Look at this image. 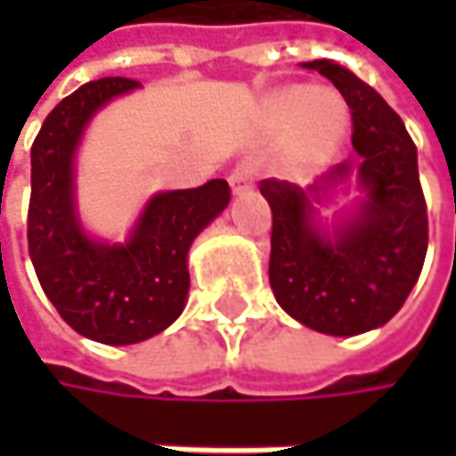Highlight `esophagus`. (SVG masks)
I'll return each mask as SVG.
<instances>
[{
    "instance_id": "esophagus-1",
    "label": "esophagus",
    "mask_w": 456,
    "mask_h": 456,
    "mask_svg": "<svg viewBox=\"0 0 456 456\" xmlns=\"http://www.w3.org/2000/svg\"><path fill=\"white\" fill-rule=\"evenodd\" d=\"M253 182H256V168H253L250 163H240V166H234L232 174H229V187H232L234 195L248 192V190L253 187Z\"/></svg>"
}]
</instances>
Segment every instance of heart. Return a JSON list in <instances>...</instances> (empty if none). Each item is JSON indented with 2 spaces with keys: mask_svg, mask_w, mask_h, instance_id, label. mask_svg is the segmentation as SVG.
<instances>
[{
  "mask_svg": "<svg viewBox=\"0 0 456 456\" xmlns=\"http://www.w3.org/2000/svg\"><path fill=\"white\" fill-rule=\"evenodd\" d=\"M272 113L282 126H298L293 147L296 166H312L335 152L346 134V108L340 100L322 94L312 86H290L272 102Z\"/></svg>",
  "mask_w": 456,
  "mask_h": 456,
  "instance_id": "obj_1",
  "label": "heart"
}]
</instances>
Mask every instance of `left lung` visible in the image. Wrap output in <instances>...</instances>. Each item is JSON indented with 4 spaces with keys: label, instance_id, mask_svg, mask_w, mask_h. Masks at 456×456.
<instances>
[{
    "label": "left lung",
    "instance_id": "obj_1",
    "mask_svg": "<svg viewBox=\"0 0 456 456\" xmlns=\"http://www.w3.org/2000/svg\"><path fill=\"white\" fill-rule=\"evenodd\" d=\"M330 78L351 108L359 184L367 190L356 222L327 240L312 224L309 192L319 195L351 166L338 163L309 192L264 179L272 208L269 282L280 306L327 335H359L386 324L414 288L428 250V206L417 174V147L394 108L338 62H304Z\"/></svg>",
    "mask_w": 456,
    "mask_h": 456
}]
</instances>
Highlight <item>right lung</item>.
Instances as JSON below:
<instances>
[{"mask_svg": "<svg viewBox=\"0 0 456 456\" xmlns=\"http://www.w3.org/2000/svg\"><path fill=\"white\" fill-rule=\"evenodd\" d=\"M139 81L108 76L68 94L31 144L28 253L46 298L78 335L129 346L163 332L190 290L187 250L229 203V184L160 192L126 245L89 240L73 211V152L86 121Z\"/></svg>", "mask_w": 456, "mask_h": 456, "instance_id": "1", "label": "right lung"}]
</instances>
